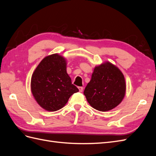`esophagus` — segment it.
I'll list each match as a JSON object with an SVG mask.
<instances>
[{
	"label": "esophagus",
	"mask_w": 156,
	"mask_h": 156,
	"mask_svg": "<svg viewBox=\"0 0 156 156\" xmlns=\"http://www.w3.org/2000/svg\"><path fill=\"white\" fill-rule=\"evenodd\" d=\"M78 89H79V90L80 92H82L83 90V87H78Z\"/></svg>",
	"instance_id": "34e87169"
}]
</instances>
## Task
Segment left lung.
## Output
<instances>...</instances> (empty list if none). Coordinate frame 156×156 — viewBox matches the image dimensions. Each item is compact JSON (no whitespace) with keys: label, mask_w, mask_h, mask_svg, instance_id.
<instances>
[{"label":"left lung","mask_w":156,"mask_h":156,"mask_svg":"<svg viewBox=\"0 0 156 156\" xmlns=\"http://www.w3.org/2000/svg\"><path fill=\"white\" fill-rule=\"evenodd\" d=\"M126 90L123 73L114 64L105 62L94 68L84 94L91 107L105 112L120 104L125 96Z\"/></svg>","instance_id":"1"}]
</instances>
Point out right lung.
Returning <instances> with one entry per match:
<instances>
[{"mask_svg": "<svg viewBox=\"0 0 156 156\" xmlns=\"http://www.w3.org/2000/svg\"><path fill=\"white\" fill-rule=\"evenodd\" d=\"M66 60L58 54L47 56L37 65L31 77V92L39 105L56 111L66 104L70 96L79 92L66 71Z\"/></svg>", "mask_w": 156, "mask_h": 156, "instance_id": "right-lung-1", "label": "right lung"}]
</instances>
